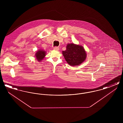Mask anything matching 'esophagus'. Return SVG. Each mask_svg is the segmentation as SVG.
Returning a JSON list of instances; mask_svg holds the SVG:
<instances>
[{
  "mask_svg": "<svg viewBox=\"0 0 123 123\" xmlns=\"http://www.w3.org/2000/svg\"><path fill=\"white\" fill-rule=\"evenodd\" d=\"M53 49L55 50H56V51H58L59 49V47H55L53 48Z\"/></svg>",
  "mask_w": 123,
  "mask_h": 123,
  "instance_id": "obj_1",
  "label": "esophagus"
}]
</instances>
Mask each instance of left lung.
<instances>
[{"label": "left lung", "mask_w": 123, "mask_h": 123, "mask_svg": "<svg viewBox=\"0 0 123 123\" xmlns=\"http://www.w3.org/2000/svg\"><path fill=\"white\" fill-rule=\"evenodd\" d=\"M64 59L71 66H78L86 59L87 54L82 46L73 43L68 44L65 51L62 52Z\"/></svg>", "instance_id": "obj_1"}]
</instances>
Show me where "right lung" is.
Instances as JSON below:
<instances>
[{"mask_svg": "<svg viewBox=\"0 0 123 123\" xmlns=\"http://www.w3.org/2000/svg\"><path fill=\"white\" fill-rule=\"evenodd\" d=\"M46 53L45 51L42 50H39L37 51V52L35 53V57L37 60L39 62H41L43 59H44L46 56Z\"/></svg>", "mask_w": 123, "mask_h": 123, "instance_id": "1", "label": "right lung"}]
</instances>
